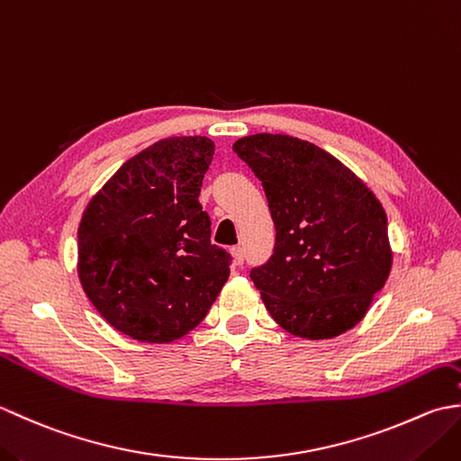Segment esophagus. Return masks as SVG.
Masks as SVG:
<instances>
[{
  "instance_id": "obj_1",
  "label": "esophagus",
  "mask_w": 461,
  "mask_h": 461,
  "mask_svg": "<svg viewBox=\"0 0 461 461\" xmlns=\"http://www.w3.org/2000/svg\"><path fill=\"white\" fill-rule=\"evenodd\" d=\"M230 253L233 258V263H236V266H241V263H243V249L240 246H236V248L230 249Z\"/></svg>"
}]
</instances>
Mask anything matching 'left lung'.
Here are the masks:
<instances>
[{
  "label": "left lung",
  "instance_id": "8db88e82",
  "mask_svg": "<svg viewBox=\"0 0 461 461\" xmlns=\"http://www.w3.org/2000/svg\"><path fill=\"white\" fill-rule=\"evenodd\" d=\"M233 152L261 180L276 248L251 269L269 315L301 339H335L366 315L393 267L386 212L335 156L287 134H251Z\"/></svg>",
  "mask_w": 461,
  "mask_h": 461
}]
</instances>
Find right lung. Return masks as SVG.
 <instances>
[{"instance_id": "obj_1", "label": "right lung", "mask_w": 461, "mask_h": 461, "mask_svg": "<svg viewBox=\"0 0 461 461\" xmlns=\"http://www.w3.org/2000/svg\"><path fill=\"white\" fill-rule=\"evenodd\" d=\"M213 142L172 136L126 160L79 223V279L116 330L172 342L198 327L230 277L198 202Z\"/></svg>"}]
</instances>
